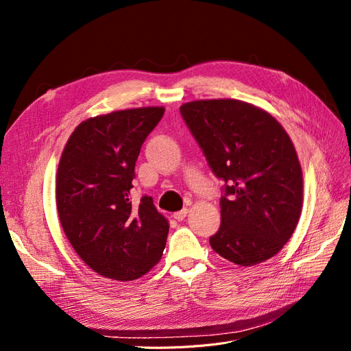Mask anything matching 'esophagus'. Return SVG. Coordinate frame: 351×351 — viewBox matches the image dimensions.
<instances>
[{
	"label": "esophagus",
	"instance_id": "34e87169",
	"mask_svg": "<svg viewBox=\"0 0 351 351\" xmlns=\"http://www.w3.org/2000/svg\"><path fill=\"white\" fill-rule=\"evenodd\" d=\"M187 212H189V209H187V208H183L182 210L176 212V214H174V218H176L177 221H183V219L186 218V215H187Z\"/></svg>",
	"mask_w": 351,
	"mask_h": 351
}]
</instances>
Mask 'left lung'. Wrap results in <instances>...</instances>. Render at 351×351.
I'll return each instance as SVG.
<instances>
[{"label":"left lung","mask_w":351,"mask_h":351,"mask_svg":"<svg viewBox=\"0 0 351 351\" xmlns=\"http://www.w3.org/2000/svg\"><path fill=\"white\" fill-rule=\"evenodd\" d=\"M180 112L212 173L226 183L210 247L241 267L268 261L302 214L303 174L289 134L269 112L237 99L187 102Z\"/></svg>","instance_id":"1"}]
</instances>
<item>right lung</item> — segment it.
I'll use <instances>...</instances> for the list:
<instances>
[{
	"instance_id": "obj_1",
	"label": "right lung",
	"mask_w": 351,
	"mask_h": 351,
	"mask_svg": "<svg viewBox=\"0 0 351 351\" xmlns=\"http://www.w3.org/2000/svg\"><path fill=\"white\" fill-rule=\"evenodd\" d=\"M165 108L114 111L82 121L66 143L57 171L61 227L90 269L117 281L151 271L162 256L168 221L151 196L132 204L141 147Z\"/></svg>"
}]
</instances>
